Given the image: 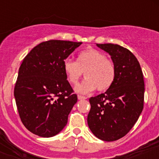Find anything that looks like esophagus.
Returning a JSON list of instances; mask_svg holds the SVG:
<instances>
[{"label":"esophagus","instance_id":"obj_1","mask_svg":"<svg viewBox=\"0 0 159 159\" xmlns=\"http://www.w3.org/2000/svg\"><path fill=\"white\" fill-rule=\"evenodd\" d=\"M77 98H78V100H85V99H87V97H83V96H77Z\"/></svg>","mask_w":159,"mask_h":159}]
</instances>
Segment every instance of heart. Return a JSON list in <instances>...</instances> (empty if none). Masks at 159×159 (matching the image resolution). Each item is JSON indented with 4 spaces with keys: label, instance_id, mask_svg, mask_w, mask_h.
<instances>
[{
    "label": "heart",
    "instance_id": "obj_1",
    "mask_svg": "<svg viewBox=\"0 0 159 159\" xmlns=\"http://www.w3.org/2000/svg\"><path fill=\"white\" fill-rule=\"evenodd\" d=\"M63 70L72 85H77L84 73L86 80L76 88L79 93H88L96 88L99 92L106 91L112 86L116 77L114 62L104 53L94 48L80 53L77 62L66 60Z\"/></svg>",
    "mask_w": 159,
    "mask_h": 159
}]
</instances>
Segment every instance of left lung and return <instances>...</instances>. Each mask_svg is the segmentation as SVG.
Listing matches in <instances>:
<instances>
[{"label": "left lung", "mask_w": 159, "mask_h": 159, "mask_svg": "<svg viewBox=\"0 0 159 159\" xmlns=\"http://www.w3.org/2000/svg\"><path fill=\"white\" fill-rule=\"evenodd\" d=\"M111 55L116 67L113 84L105 93L89 99L87 124L93 134L107 142L127 134L142 113L144 82L140 65L127 48L113 43H97Z\"/></svg>", "instance_id": "1"}]
</instances>
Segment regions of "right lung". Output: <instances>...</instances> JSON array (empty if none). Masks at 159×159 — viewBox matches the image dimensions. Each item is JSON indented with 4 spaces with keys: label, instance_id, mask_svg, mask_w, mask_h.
I'll return each instance as SVG.
<instances>
[{
    "label": "right lung",
    "instance_id": "1",
    "mask_svg": "<svg viewBox=\"0 0 159 159\" xmlns=\"http://www.w3.org/2000/svg\"><path fill=\"white\" fill-rule=\"evenodd\" d=\"M82 42L48 40L26 55L18 72L14 96L22 123L31 133L49 138L67 123L77 96L67 80L64 60Z\"/></svg>",
    "mask_w": 159,
    "mask_h": 159
}]
</instances>
